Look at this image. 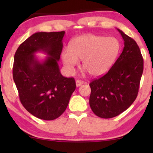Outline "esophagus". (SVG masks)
<instances>
[{
    "label": "esophagus",
    "instance_id": "obj_1",
    "mask_svg": "<svg viewBox=\"0 0 153 153\" xmlns=\"http://www.w3.org/2000/svg\"><path fill=\"white\" fill-rule=\"evenodd\" d=\"M83 81H81V80H76V85L77 87L80 86V85H81L82 84H83Z\"/></svg>",
    "mask_w": 153,
    "mask_h": 153
}]
</instances>
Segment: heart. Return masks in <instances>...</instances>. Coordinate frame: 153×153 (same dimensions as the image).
I'll return each mask as SVG.
<instances>
[{
  "mask_svg": "<svg viewBox=\"0 0 153 153\" xmlns=\"http://www.w3.org/2000/svg\"><path fill=\"white\" fill-rule=\"evenodd\" d=\"M120 49L116 37L95 34H86L76 37L70 43V48H64L61 58L66 70L74 73L83 60V67L92 76H100L110 70Z\"/></svg>",
  "mask_w": 153,
  "mask_h": 153,
  "instance_id": "obj_1",
  "label": "heart"
}]
</instances>
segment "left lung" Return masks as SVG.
Returning <instances> with one entry per match:
<instances>
[{"instance_id":"8db88e82","label":"left lung","mask_w":153,"mask_h":153,"mask_svg":"<svg viewBox=\"0 0 153 153\" xmlns=\"http://www.w3.org/2000/svg\"><path fill=\"white\" fill-rule=\"evenodd\" d=\"M118 30L124 39L123 52L106 74L90 83V106L102 118L118 116L132 104L143 71V59L137 42Z\"/></svg>"}]
</instances>
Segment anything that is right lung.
<instances>
[{"instance_id": "add662e5", "label": "right lung", "mask_w": 153, "mask_h": 153, "mask_svg": "<svg viewBox=\"0 0 153 153\" xmlns=\"http://www.w3.org/2000/svg\"><path fill=\"white\" fill-rule=\"evenodd\" d=\"M65 31L39 32L20 45L14 54L13 79L22 105L39 119L52 120L63 114L76 88L73 77L60 74V60ZM43 51L48 57L39 62L34 53Z\"/></svg>"}]
</instances>
